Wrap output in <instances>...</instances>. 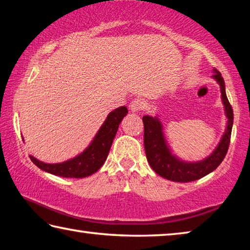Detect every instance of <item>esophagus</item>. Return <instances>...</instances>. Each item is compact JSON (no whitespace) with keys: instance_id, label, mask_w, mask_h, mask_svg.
<instances>
[{"instance_id":"34e87169","label":"esophagus","mask_w":250,"mask_h":250,"mask_svg":"<svg viewBox=\"0 0 250 250\" xmlns=\"http://www.w3.org/2000/svg\"><path fill=\"white\" fill-rule=\"evenodd\" d=\"M145 107H146V103L142 99H139V98L133 99L129 104V108L132 112L141 111L142 109H145Z\"/></svg>"}]
</instances>
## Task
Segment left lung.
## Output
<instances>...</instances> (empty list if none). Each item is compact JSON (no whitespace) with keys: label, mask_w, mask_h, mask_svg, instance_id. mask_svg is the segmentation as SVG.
I'll list each match as a JSON object with an SVG mask.
<instances>
[{"label":"left lung","mask_w":250,"mask_h":250,"mask_svg":"<svg viewBox=\"0 0 250 250\" xmlns=\"http://www.w3.org/2000/svg\"><path fill=\"white\" fill-rule=\"evenodd\" d=\"M213 77L217 80L219 86H221L222 99L224 105H225L228 122L226 132L224 134L222 141L219 142L218 146L215 149L211 155L204 161H202V162L186 163L176 159L174 155L171 154L166 140H164L162 125H161L160 121L156 118H152L150 116H145L142 118L143 125H145L143 141H145V150L147 162L153 168V171L164 177V179L174 182L196 181L207 175L208 173L213 172L223 162L224 158L226 156L230 143L234 112H232L231 105L227 99L224 78L216 68L214 69Z\"/></svg>","instance_id":"1"}]
</instances>
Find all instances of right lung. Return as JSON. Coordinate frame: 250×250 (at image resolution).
Here are the masks:
<instances>
[{"instance_id":"right-lung-1","label":"right lung","mask_w":250,"mask_h":250,"mask_svg":"<svg viewBox=\"0 0 250 250\" xmlns=\"http://www.w3.org/2000/svg\"><path fill=\"white\" fill-rule=\"evenodd\" d=\"M126 113H128L126 107L117 108L110 112L90 146L82 154L74 159L56 164L43 163L32 155H29V159L41 170L57 176L80 179L94 174L103 167L107 159L120 122Z\"/></svg>"}]
</instances>
